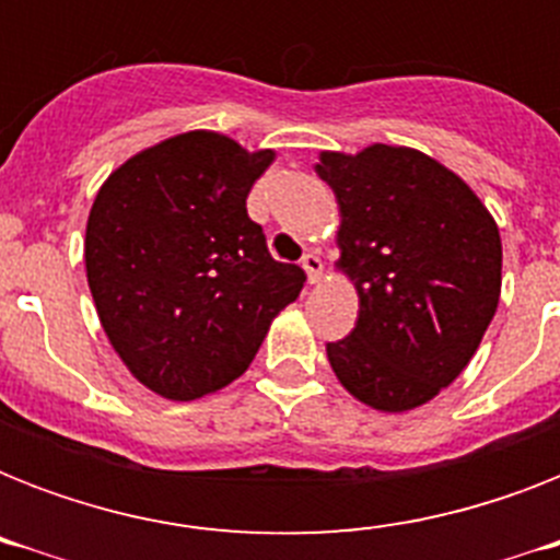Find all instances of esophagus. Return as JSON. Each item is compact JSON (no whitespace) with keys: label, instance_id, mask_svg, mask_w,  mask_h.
<instances>
[{"label":"esophagus","instance_id":"obj_1","mask_svg":"<svg viewBox=\"0 0 560 560\" xmlns=\"http://www.w3.org/2000/svg\"><path fill=\"white\" fill-rule=\"evenodd\" d=\"M302 267H305L311 284H316V281L323 279V258H319V253H314V249L302 255Z\"/></svg>","mask_w":560,"mask_h":560}]
</instances>
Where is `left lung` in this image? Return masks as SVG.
Listing matches in <instances>:
<instances>
[{
    "instance_id": "obj_1",
    "label": "left lung",
    "mask_w": 560,
    "mask_h": 560,
    "mask_svg": "<svg viewBox=\"0 0 560 560\" xmlns=\"http://www.w3.org/2000/svg\"><path fill=\"white\" fill-rule=\"evenodd\" d=\"M316 174L340 202V267L360 296L354 331L325 346L328 363L369 407H421L459 377L494 319V218L453 171L412 148L323 153Z\"/></svg>"
}]
</instances>
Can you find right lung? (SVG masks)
Returning a JSON list of instances; mask_svg holds the SVG:
<instances>
[{"label":"right lung","instance_id":"add662e5","mask_svg":"<svg viewBox=\"0 0 560 560\" xmlns=\"http://www.w3.org/2000/svg\"><path fill=\"white\" fill-rule=\"evenodd\" d=\"M270 162L272 151L194 130L136 153L92 202L83 258L101 325L162 398H202L241 377L305 284L246 214Z\"/></svg>","mask_w":560,"mask_h":560}]
</instances>
